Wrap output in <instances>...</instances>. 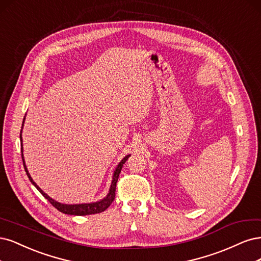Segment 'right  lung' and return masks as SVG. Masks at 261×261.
Masks as SVG:
<instances>
[{
	"label": "right lung",
	"mask_w": 261,
	"mask_h": 261,
	"mask_svg": "<svg viewBox=\"0 0 261 261\" xmlns=\"http://www.w3.org/2000/svg\"><path fill=\"white\" fill-rule=\"evenodd\" d=\"M24 119H26V116L23 117V120H22V125H21V130H20V142H21V158H22V163H23V167H24V170H26V173L28 175V178L30 180V182L33 184L37 188V190L41 193L42 195H43L49 203H51L57 210H60L61 213L66 214V215H73V216H87V215H94V214H99L106 210L111 204L113 203V200L115 199V192H116V183L118 181L119 178V173L122 169V166L123 164L127 162V159L131 156L130 154L124 156L121 162L117 165L116 169L114 170L113 173V180L111 183V187H109V191L107 193V195L100 200L97 201H93V203H85V204H62L60 201H57L53 198L49 197L46 193H44L42 191L39 186H37V183L32 180L31 175L27 169V166L26 163H24V159H23V147H22V138H21V132H22V127H23V123H24Z\"/></svg>",
	"instance_id": "obj_1"
}]
</instances>
